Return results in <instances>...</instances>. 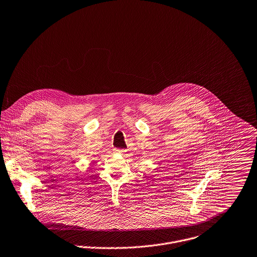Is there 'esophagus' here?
<instances>
[{
    "mask_svg": "<svg viewBox=\"0 0 257 257\" xmlns=\"http://www.w3.org/2000/svg\"><path fill=\"white\" fill-rule=\"evenodd\" d=\"M124 152H125V150H120V149H115V150H114V153H115V154H120V155H122Z\"/></svg>",
    "mask_w": 257,
    "mask_h": 257,
    "instance_id": "1",
    "label": "esophagus"
}]
</instances>
